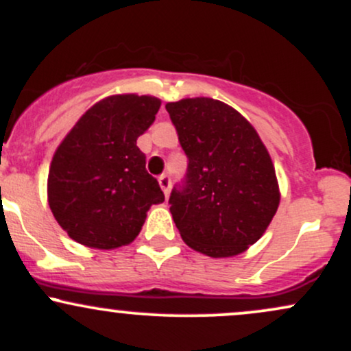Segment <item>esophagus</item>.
<instances>
[{"mask_svg":"<svg viewBox=\"0 0 351 351\" xmlns=\"http://www.w3.org/2000/svg\"><path fill=\"white\" fill-rule=\"evenodd\" d=\"M158 183H160V186H162V189H163L165 196L170 195V189H171V178H170V176L162 175L158 178Z\"/></svg>","mask_w":351,"mask_h":351,"instance_id":"obj_1","label":"esophagus"}]
</instances>
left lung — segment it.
<instances>
[{
  "label": "left lung",
  "mask_w": 351,
  "mask_h": 351,
  "mask_svg": "<svg viewBox=\"0 0 351 351\" xmlns=\"http://www.w3.org/2000/svg\"><path fill=\"white\" fill-rule=\"evenodd\" d=\"M186 175L171 189L170 211L189 247L229 257L257 243L279 206L267 148L239 112L215 99L167 104Z\"/></svg>",
  "instance_id": "8db88e82"
}]
</instances>
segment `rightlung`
Segmentation results:
<instances>
[{
    "label": "right lung",
    "mask_w": 351,
    "mask_h": 351,
    "mask_svg": "<svg viewBox=\"0 0 351 351\" xmlns=\"http://www.w3.org/2000/svg\"><path fill=\"white\" fill-rule=\"evenodd\" d=\"M160 100L112 95L79 119L54 153L47 198L59 226L77 243L115 249L138 236L152 204L165 201L136 138L155 122Z\"/></svg>",
    "instance_id": "obj_1"
}]
</instances>
